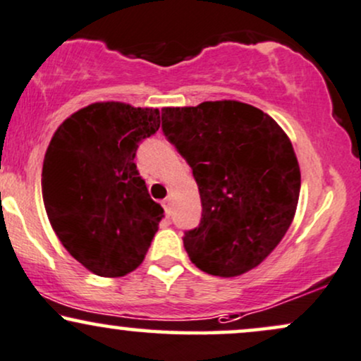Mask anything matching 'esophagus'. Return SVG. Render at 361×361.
I'll return each mask as SVG.
<instances>
[{"mask_svg": "<svg viewBox=\"0 0 361 361\" xmlns=\"http://www.w3.org/2000/svg\"><path fill=\"white\" fill-rule=\"evenodd\" d=\"M163 207H164V212H166V214H169V212H171V198L164 200Z\"/></svg>", "mask_w": 361, "mask_h": 361, "instance_id": "34e87169", "label": "esophagus"}]
</instances>
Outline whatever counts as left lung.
<instances>
[{"label":"left lung","mask_w":361,"mask_h":361,"mask_svg":"<svg viewBox=\"0 0 361 361\" xmlns=\"http://www.w3.org/2000/svg\"><path fill=\"white\" fill-rule=\"evenodd\" d=\"M163 133L193 169L202 222L183 237L192 262L219 277L257 267L296 215L301 171L288 134L238 101L163 107Z\"/></svg>","instance_id":"8db88e82"}]
</instances>
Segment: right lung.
<instances>
[{
  "label": "right lung",
  "mask_w": 361,
  "mask_h": 361,
  "mask_svg": "<svg viewBox=\"0 0 361 361\" xmlns=\"http://www.w3.org/2000/svg\"><path fill=\"white\" fill-rule=\"evenodd\" d=\"M159 111L94 102L59 126L42 169L47 215L68 254L101 277L145 260L163 208L147 193L134 156L159 128Z\"/></svg>",
  "instance_id": "1"
}]
</instances>
